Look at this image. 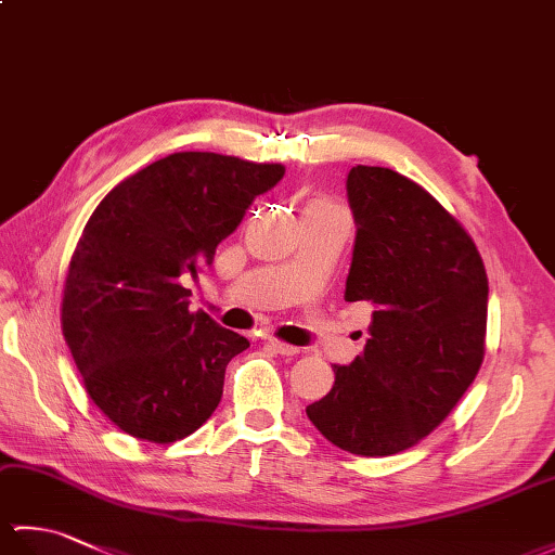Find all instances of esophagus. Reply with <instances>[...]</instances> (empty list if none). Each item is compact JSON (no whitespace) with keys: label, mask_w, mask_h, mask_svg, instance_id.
Masks as SVG:
<instances>
[{"label":"esophagus","mask_w":555,"mask_h":555,"mask_svg":"<svg viewBox=\"0 0 555 555\" xmlns=\"http://www.w3.org/2000/svg\"><path fill=\"white\" fill-rule=\"evenodd\" d=\"M267 346L274 350V352H279V356H298V352H300V348L291 346V344H284V340H281V338H269Z\"/></svg>","instance_id":"34e87169"}]
</instances>
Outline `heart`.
I'll return each mask as SVG.
<instances>
[{"instance_id":"obj_1","label":"heart","mask_w":555,"mask_h":555,"mask_svg":"<svg viewBox=\"0 0 555 555\" xmlns=\"http://www.w3.org/2000/svg\"><path fill=\"white\" fill-rule=\"evenodd\" d=\"M317 207H334V203H328L324 197H314L308 203V209H317Z\"/></svg>"}]
</instances>
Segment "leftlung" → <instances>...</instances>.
Returning a JSON list of instances; mask_svg holds the SVG:
<instances>
[{
    "label": "left lung",
    "instance_id": "left-lung-1",
    "mask_svg": "<svg viewBox=\"0 0 555 555\" xmlns=\"http://www.w3.org/2000/svg\"><path fill=\"white\" fill-rule=\"evenodd\" d=\"M358 233L346 302H370L367 344L308 417L334 446L379 457L408 451L448 417L487 350L489 279L451 211L408 176L352 167Z\"/></svg>",
    "mask_w": 555,
    "mask_h": 555
}]
</instances>
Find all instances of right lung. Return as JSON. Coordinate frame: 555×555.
<instances>
[{"mask_svg":"<svg viewBox=\"0 0 555 555\" xmlns=\"http://www.w3.org/2000/svg\"><path fill=\"white\" fill-rule=\"evenodd\" d=\"M284 164L176 152L112 188L70 255L62 332L86 391L121 431L173 443L211 417L250 340L191 312L188 276L215 259Z\"/></svg>","mask_w":555,"mask_h":555,"instance_id":"add662e5","label":"right lung"}]
</instances>
